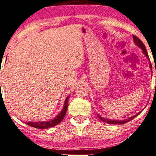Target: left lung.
<instances>
[{"label":"left lung","instance_id":"1","mask_svg":"<svg viewBox=\"0 0 156 156\" xmlns=\"http://www.w3.org/2000/svg\"><path fill=\"white\" fill-rule=\"evenodd\" d=\"M133 41H134V43L135 45H136L137 47H139L140 48V49H142V51L143 53L144 54V55L145 56V57H146L147 59L149 61V64H150V67L151 69H152V66H151V62H150V58H149V56H148V54H147V50L146 48H145V46L144 44L142 41H140V39H139L138 38L136 37V36L133 35ZM143 111V110H142ZM142 111H140L139 112H137L136 115H133V116L130 117V118H127V119H125V120H110V119H106L105 118H103V117L101 116L99 114H98V117L101 120L103 121V122H107L108 123V124H114V125H122V124H125V122H129V121H130L131 120H133V119H134L135 117H137V115H138L140 113L142 112Z\"/></svg>","mask_w":156,"mask_h":156}]
</instances>
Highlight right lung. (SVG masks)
<instances>
[{"mask_svg": "<svg viewBox=\"0 0 156 156\" xmlns=\"http://www.w3.org/2000/svg\"><path fill=\"white\" fill-rule=\"evenodd\" d=\"M69 98V95L67 98H66L65 101H64V104L63 106V108L59 114L56 115V116L54 119H51V120H48V121H39V122H25L26 125H29V126L35 127V128H38V129H47L50 128V127H54L56 125H57L58 123L62 122V120H63L64 116H65L66 110H67L68 108V99Z\"/></svg>", "mask_w": 156, "mask_h": 156, "instance_id": "right-lung-1", "label": "right lung"}]
</instances>
